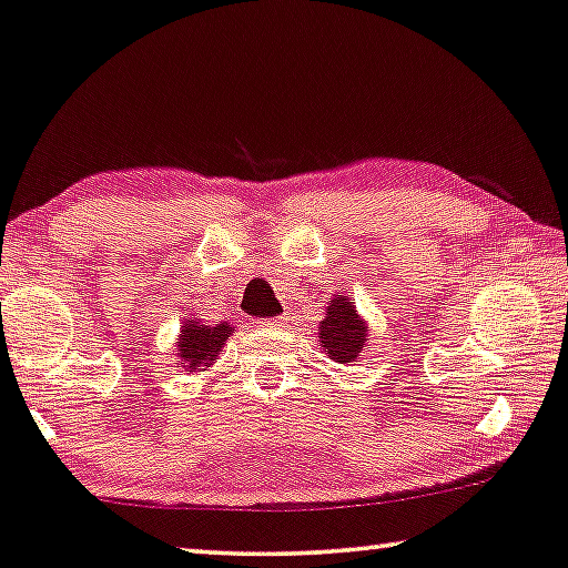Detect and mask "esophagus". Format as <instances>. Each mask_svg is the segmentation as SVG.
Returning <instances> with one entry per match:
<instances>
[{"instance_id":"obj_1","label":"esophagus","mask_w":568,"mask_h":568,"mask_svg":"<svg viewBox=\"0 0 568 568\" xmlns=\"http://www.w3.org/2000/svg\"><path fill=\"white\" fill-rule=\"evenodd\" d=\"M262 326L267 328V332H281V328L287 326V316H275V318H265L262 321Z\"/></svg>"}]
</instances>
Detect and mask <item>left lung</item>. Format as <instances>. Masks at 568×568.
<instances>
[{
	"label": "left lung",
	"instance_id": "left-lung-1",
	"mask_svg": "<svg viewBox=\"0 0 568 568\" xmlns=\"http://www.w3.org/2000/svg\"><path fill=\"white\" fill-rule=\"evenodd\" d=\"M321 334L318 342L324 346L326 354H332V359L342 362H354L359 357L362 346L367 342L365 324H362L357 311L349 303V298L332 301V306L326 308V318L321 321Z\"/></svg>",
	"mask_w": 568,
	"mask_h": 568
}]
</instances>
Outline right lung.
Here are the masks:
<instances>
[{
    "instance_id": "add662e5",
    "label": "right lung",
    "mask_w": 568,
    "mask_h": 568,
    "mask_svg": "<svg viewBox=\"0 0 568 568\" xmlns=\"http://www.w3.org/2000/svg\"><path fill=\"white\" fill-rule=\"evenodd\" d=\"M232 334V326L216 324V326H201L199 321L183 326L181 342H178V352H181V365L193 372L201 367H209L211 359H216L219 349L226 342V336Z\"/></svg>"
}]
</instances>
